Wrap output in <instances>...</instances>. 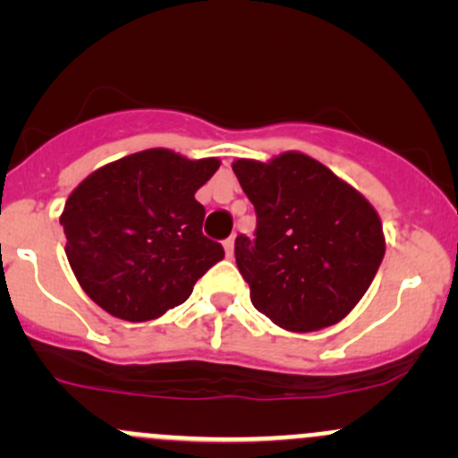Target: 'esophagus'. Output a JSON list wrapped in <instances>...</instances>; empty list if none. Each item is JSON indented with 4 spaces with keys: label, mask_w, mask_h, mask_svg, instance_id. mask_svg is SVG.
Here are the masks:
<instances>
[{
    "label": "esophagus",
    "mask_w": 458,
    "mask_h": 458,
    "mask_svg": "<svg viewBox=\"0 0 458 458\" xmlns=\"http://www.w3.org/2000/svg\"><path fill=\"white\" fill-rule=\"evenodd\" d=\"M224 248H225V255L233 257L234 255V237H228L224 242Z\"/></svg>",
    "instance_id": "1"
}]
</instances>
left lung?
<instances>
[{
  "mask_svg": "<svg viewBox=\"0 0 458 458\" xmlns=\"http://www.w3.org/2000/svg\"><path fill=\"white\" fill-rule=\"evenodd\" d=\"M233 170L257 212L255 237L234 242L252 306L293 332L339 323L361 301L386 255L377 210L301 152L267 164L237 159Z\"/></svg>",
  "mask_w": 458,
  "mask_h": 458,
  "instance_id": "obj_1",
  "label": "left lung"
}]
</instances>
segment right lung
Masks as SVG:
<instances>
[{"instance_id": "obj_1", "label": "right lung", "mask_w": 458, "mask_h": 458, "mask_svg": "<svg viewBox=\"0 0 458 458\" xmlns=\"http://www.w3.org/2000/svg\"><path fill=\"white\" fill-rule=\"evenodd\" d=\"M219 159H186L165 148L135 152L88 174L59 224L84 293L123 321H150L191 297L221 243L201 233L195 192Z\"/></svg>"}]
</instances>
